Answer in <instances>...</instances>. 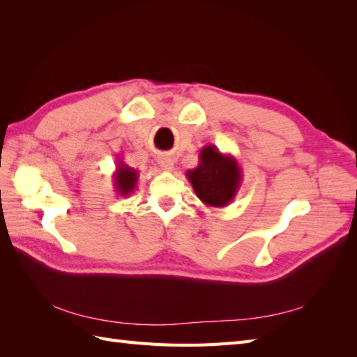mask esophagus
Listing matches in <instances>:
<instances>
[{
    "label": "esophagus",
    "instance_id": "esophagus-1",
    "mask_svg": "<svg viewBox=\"0 0 357 357\" xmlns=\"http://www.w3.org/2000/svg\"><path fill=\"white\" fill-rule=\"evenodd\" d=\"M158 162H159V165H161L162 170H167V172H172V170H173L174 162H173L172 158H169V156H161V158H159Z\"/></svg>",
    "mask_w": 357,
    "mask_h": 357
}]
</instances>
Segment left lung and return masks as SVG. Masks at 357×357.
I'll return each mask as SVG.
<instances>
[{
    "label": "left lung",
    "mask_w": 357,
    "mask_h": 357,
    "mask_svg": "<svg viewBox=\"0 0 357 357\" xmlns=\"http://www.w3.org/2000/svg\"><path fill=\"white\" fill-rule=\"evenodd\" d=\"M185 174L196 196L208 207L229 206L242 184V169L236 158L221 153L211 144L201 149L198 167Z\"/></svg>",
    "instance_id": "8db88e82"
}]
</instances>
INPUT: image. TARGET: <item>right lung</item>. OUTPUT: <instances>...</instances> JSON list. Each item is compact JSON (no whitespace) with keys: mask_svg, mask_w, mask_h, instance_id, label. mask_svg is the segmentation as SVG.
Wrapping results in <instances>:
<instances>
[{"mask_svg":"<svg viewBox=\"0 0 357 357\" xmlns=\"http://www.w3.org/2000/svg\"><path fill=\"white\" fill-rule=\"evenodd\" d=\"M138 170L128 167L123 159H118L116 162V170L113 173V185H115V190L121 196H128L133 193L136 188V184H138Z\"/></svg>","mask_w":357,"mask_h":357,"instance_id":"right-lung-1","label":"right lung"}]
</instances>
